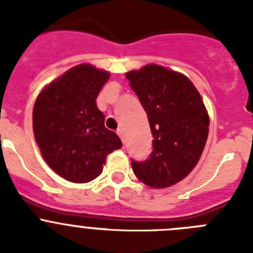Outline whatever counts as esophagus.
<instances>
[{
	"label": "esophagus",
	"instance_id": "esophagus-1",
	"mask_svg": "<svg viewBox=\"0 0 253 253\" xmlns=\"http://www.w3.org/2000/svg\"><path fill=\"white\" fill-rule=\"evenodd\" d=\"M116 133H118V135L120 137V139L124 142V130H123V129H118V130H116Z\"/></svg>",
	"mask_w": 253,
	"mask_h": 253
}]
</instances>
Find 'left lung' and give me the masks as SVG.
I'll return each instance as SVG.
<instances>
[{
    "instance_id": "left-lung-1",
    "label": "left lung",
    "mask_w": 253,
    "mask_h": 253,
    "mask_svg": "<svg viewBox=\"0 0 253 253\" xmlns=\"http://www.w3.org/2000/svg\"><path fill=\"white\" fill-rule=\"evenodd\" d=\"M148 116L153 151L131 167L143 184L165 189L184 180L198 165L209 134L202 96L185 75L147 64L125 75Z\"/></svg>"
}]
</instances>
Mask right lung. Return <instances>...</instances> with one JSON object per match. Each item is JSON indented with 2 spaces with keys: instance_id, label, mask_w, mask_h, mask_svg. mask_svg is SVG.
<instances>
[{
  "instance_id": "add662e5",
  "label": "right lung",
  "mask_w": 253,
  "mask_h": 253,
  "mask_svg": "<svg viewBox=\"0 0 253 253\" xmlns=\"http://www.w3.org/2000/svg\"><path fill=\"white\" fill-rule=\"evenodd\" d=\"M110 73L82 63L46 84L33 110V130L44 161L55 173L76 184L101 175L107 154L122 148L96 105Z\"/></svg>"
}]
</instances>
